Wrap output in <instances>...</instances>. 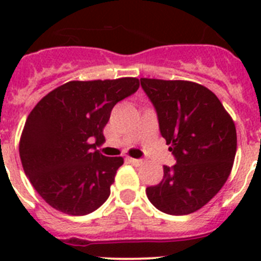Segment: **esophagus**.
Listing matches in <instances>:
<instances>
[{
  "label": "esophagus",
  "mask_w": 261,
  "mask_h": 261,
  "mask_svg": "<svg viewBox=\"0 0 261 261\" xmlns=\"http://www.w3.org/2000/svg\"><path fill=\"white\" fill-rule=\"evenodd\" d=\"M126 161H128L129 163H132L133 166H140L142 163V161L141 159H136V158H130V156H128V158H126Z\"/></svg>",
  "instance_id": "obj_1"
}]
</instances>
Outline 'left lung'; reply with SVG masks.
Here are the masks:
<instances>
[{"label":"left lung","mask_w":261,"mask_h":261,"mask_svg":"<svg viewBox=\"0 0 261 261\" xmlns=\"http://www.w3.org/2000/svg\"><path fill=\"white\" fill-rule=\"evenodd\" d=\"M141 86L176 159L171 168L163 166L161 183L147 187V199L163 213H193L213 199L231 172L234 121L216 94L196 82L141 78Z\"/></svg>","instance_id":"1"}]
</instances>
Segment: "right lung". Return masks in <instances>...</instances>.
Here are the masks:
<instances>
[{"label":"right lung","mask_w":261,"mask_h":261,"mask_svg":"<svg viewBox=\"0 0 261 261\" xmlns=\"http://www.w3.org/2000/svg\"><path fill=\"white\" fill-rule=\"evenodd\" d=\"M140 87L133 77L70 81L52 90L30 112L19 141L24 174L56 211L85 216L108 199L121 156L96 146L117 102Z\"/></svg>","instance_id":"add662e5"}]
</instances>
